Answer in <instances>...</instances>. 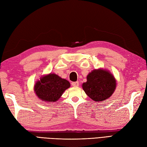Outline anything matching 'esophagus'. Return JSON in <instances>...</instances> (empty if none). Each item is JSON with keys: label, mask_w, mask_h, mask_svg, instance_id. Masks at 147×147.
Here are the masks:
<instances>
[{"label": "esophagus", "mask_w": 147, "mask_h": 147, "mask_svg": "<svg viewBox=\"0 0 147 147\" xmlns=\"http://www.w3.org/2000/svg\"><path fill=\"white\" fill-rule=\"evenodd\" d=\"M72 85L73 86H78V85H79V83H78V82H72Z\"/></svg>", "instance_id": "34e87169"}]
</instances>
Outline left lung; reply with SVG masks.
<instances>
[{
  "mask_svg": "<svg viewBox=\"0 0 147 147\" xmlns=\"http://www.w3.org/2000/svg\"><path fill=\"white\" fill-rule=\"evenodd\" d=\"M116 86L113 75L102 69L94 70L87 76V81L83 83V89L94 101H102L113 94Z\"/></svg>",
  "mask_w": 147,
  "mask_h": 147,
  "instance_id": "obj_1",
  "label": "left lung"
}]
</instances>
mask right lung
Segmentation results:
<instances>
[{"instance_id": "add662e5", "label": "right lung", "mask_w": 147, "mask_h": 147, "mask_svg": "<svg viewBox=\"0 0 147 147\" xmlns=\"http://www.w3.org/2000/svg\"><path fill=\"white\" fill-rule=\"evenodd\" d=\"M70 84L65 79L59 77L54 74H50L41 78L34 86V92L42 101L55 102L62 96Z\"/></svg>"}]
</instances>
